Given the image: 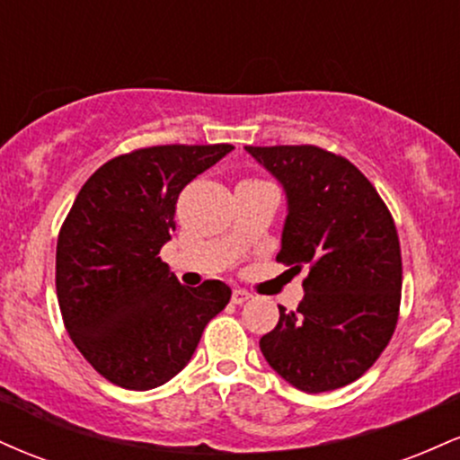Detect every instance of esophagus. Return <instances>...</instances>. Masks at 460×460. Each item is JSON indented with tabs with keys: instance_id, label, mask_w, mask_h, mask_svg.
<instances>
[{
	"instance_id": "1",
	"label": "esophagus",
	"mask_w": 460,
	"mask_h": 460,
	"mask_svg": "<svg viewBox=\"0 0 460 460\" xmlns=\"http://www.w3.org/2000/svg\"><path fill=\"white\" fill-rule=\"evenodd\" d=\"M248 298H251V294L244 292V289H234V294H231V303H235V305L246 303Z\"/></svg>"
}]
</instances>
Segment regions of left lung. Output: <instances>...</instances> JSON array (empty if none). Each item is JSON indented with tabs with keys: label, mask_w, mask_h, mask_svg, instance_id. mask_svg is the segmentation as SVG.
Instances as JSON below:
<instances>
[{
	"label": "left lung",
	"mask_w": 460,
	"mask_h": 460,
	"mask_svg": "<svg viewBox=\"0 0 460 460\" xmlns=\"http://www.w3.org/2000/svg\"><path fill=\"white\" fill-rule=\"evenodd\" d=\"M288 203L277 260L300 272L296 311L260 348L283 381L307 394L357 381L392 340L402 289L395 225L357 166L318 146H244Z\"/></svg>",
	"instance_id": "left-lung-1"
}]
</instances>
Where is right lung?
I'll return each mask as SVG.
<instances>
[{
    "instance_id": "right-lung-1",
    "label": "right lung",
    "mask_w": 460,
    "mask_h": 460,
    "mask_svg": "<svg viewBox=\"0 0 460 460\" xmlns=\"http://www.w3.org/2000/svg\"><path fill=\"white\" fill-rule=\"evenodd\" d=\"M231 145L149 146L103 164L79 190L56 251V292L73 344L102 376L146 392L177 376L231 288H186L160 260L179 192Z\"/></svg>"
}]
</instances>
